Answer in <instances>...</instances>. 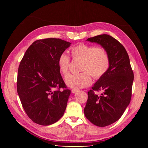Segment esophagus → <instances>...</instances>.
Listing matches in <instances>:
<instances>
[{
	"mask_svg": "<svg viewBox=\"0 0 148 148\" xmlns=\"http://www.w3.org/2000/svg\"><path fill=\"white\" fill-rule=\"evenodd\" d=\"M78 91H79L78 89H72L71 90V91H72V93H75V92H77Z\"/></svg>",
	"mask_w": 148,
	"mask_h": 148,
	"instance_id": "esophagus-1",
	"label": "esophagus"
}]
</instances>
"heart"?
<instances>
[{"mask_svg":"<svg viewBox=\"0 0 148 148\" xmlns=\"http://www.w3.org/2000/svg\"><path fill=\"white\" fill-rule=\"evenodd\" d=\"M74 59H82L81 71L78 74H69L65 77V84L71 88L78 89L89 86L92 83V77L101 78L108 71L110 57L105 50L101 47L79 44L71 49ZM60 71L66 75L69 71L71 58L68 54L62 52L57 59Z\"/></svg>","mask_w":148,"mask_h":148,"instance_id":"heart-1","label":"heart"}]
</instances>
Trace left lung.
Masks as SVG:
<instances>
[{
    "label": "left lung",
    "mask_w": 148,
    "mask_h": 148,
    "mask_svg": "<svg viewBox=\"0 0 148 148\" xmlns=\"http://www.w3.org/2000/svg\"><path fill=\"white\" fill-rule=\"evenodd\" d=\"M87 41L101 45L110 57L108 71L88 91L84 108L86 118L98 127H106L122 116L131 102L134 74L123 46L113 37L101 34ZM102 91L98 95L95 91Z\"/></svg>",
    "instance_id": "8db88e82"
}]
</instances>
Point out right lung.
Segmentation results:
<instances>
[{
  "mask_svg": "<svg viewBox=\"0 0 148 148\" xmlns=\"http://www.w3.org/2000/svg\"><path fill=\"white\" fill-rule=\"evenodd\" d=\"M71 44L59 38L38 40L20 62L17 93L27 115L37 124H53L64 113L71 90L62 79L57 59Z\"/></svg>",
  "mask_w": 148,
  "mask_h": 148,
  "instance_id": "1",
  "label": "right lung"
}]
</instances>
